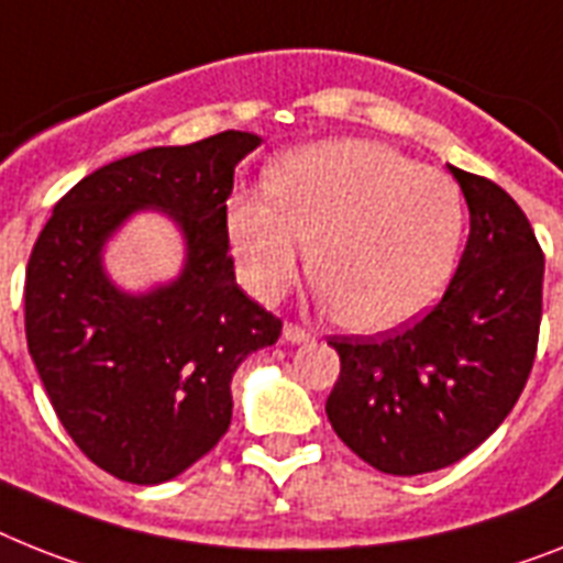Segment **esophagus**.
<instances>
[{
	"label": "esophagus",
	"mask_w": 563,
	"mask_h": 563,
	"mask_svg": "<svg viewBox=\"0 0 563 563\" xmlns=\"http://www.w3.org/2000/svg\"><path fill=\"white\" fill-rule=\"evenodd\" d=\"M282 336H285V342H290V345H301V342H308V339H310V331H308V328H301V324H296V322H287L285 333H282Z\"/></svg>",
	"instance_id": "34e87169"
}]
</instances>
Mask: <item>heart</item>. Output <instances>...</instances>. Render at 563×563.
<instances>
[{
    "instance_id": "obj_1",
    "label": "heart",
    "mask_w": 563,
    "mask_h": 563,
    "mask_svg": "<svg viewBox=\"0 0 563 563\" xmlns=\"http://www.w3.org/2000/svg\"><path fill=\"white\" fill-rule=\"evenodd\" d=\"M232 253L258 299L310 276L328 313L351 331H391L438 299L463 230V201L443 172L397 148L328 141L273 169L271 198L235 192L227 207Z\"/></svg>"
}]
</instances>
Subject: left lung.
Instances as JSON below:
<instances>
[{"label":"left lung","instance_id":"8db88e82","mask_svg":"<svg viewBox=\"0 0 563 563\" xmlns=\"http://www.w3.org/2000/svg\"><path fill=\"white\" fill-rule=\"evenodd\" d=\"M452 175L472 227L443 299L406 331L328 339L342 362L328 420L385 475L438 472L475 452L536 362L543 253L532 224L489 178Z\"/></svg>","mask_w":563,"mask_h":563}]
</instances>
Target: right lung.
Returning a JSON list of instances; mask_svg holds the SVG:
<instances>
[{
  "label": "right lung",
  "mask_w": 563,
  "mask_h": 563,
  "mask_svg": "<svg viewBox=\"0 0 563 563\" xmlns=\"http://www.w3.org/2000/svg\"><path fill=\"white\" fill-rule=\"evenodd\" d=\"M258 134L155 146L63 195L25 273V336L51 406L91 463L125 483L178 477L224 438L232 374L282 336V319L235 285L227 198ZM161 208L188 239L172 286L129 297L102 273L125 217Z\"/></svg>",
  "instance_id": "add662e5"
}]
</instances>
